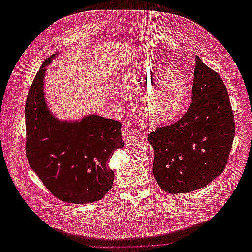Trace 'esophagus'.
Returning a JSON list of instances; mask_svg holds the SVG:
<instances>
[{
    "label": "esophagus",
    "instance_id": "1",
    "mask_svg": "<svg viewBox=\"0 0 252 252\" xmlns=\"http://www.w3.org/2000/svg\"><path fill=\"white\" fill-rule=\"evenodd\" d=\"M122 135H123V141L125 142L127 146L133 144L135 141L140 140L139 135L136 134L135 131H134L133 124L131 123L130 121H127L123 124V130H122Z\"/></svg>",
    "mask_w": 252,
    "mask_h": 252
}]
</instances>
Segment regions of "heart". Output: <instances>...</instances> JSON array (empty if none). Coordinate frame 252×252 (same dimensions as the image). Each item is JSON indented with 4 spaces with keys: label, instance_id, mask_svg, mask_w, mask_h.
<instances>
[{
    "label": "heart",
    "instance_id": "heart-1",
    "mask_svg": "<svg viewBox=\"0 0 252 252\" xmlns=\"http://www.w3.org/2000/svg\"><path fill=\"white\" fill-rule=\"evenodd\" d=\"M121 82V89L131 97L146 96L145 112L158 121L177 116L184 107L188 94L185 75L180 71L170 72L169 68L158 63H145L127 70L122 74Z\"/></svg>",
    "mask_w": 252,
    "mask_h": 252
}]
</instances>
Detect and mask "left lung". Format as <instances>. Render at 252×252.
I'll return each mask as SVG.
<instances>
[{
    "label": "left lung",
    "mask_w": 252,
    "mask_h": 252,
    "mask_svg": "<svg viewBox=\"0 0 252 252\" xmlns=\"http://www.w3.org/2000/svg\"><path fill=\"white\" fill-rule=\"evenodd\" d=\"M193 75L187 112L148 134L155 151L152 172L168 193L208 185L224 171L232 147L235 124L222 78L197 56Z\"/></svg>",
    "instance_id": "1"
}]
</instances>
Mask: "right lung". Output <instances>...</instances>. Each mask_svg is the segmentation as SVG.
<instances>
[{
	"label": "right lung",
	"instance_id": "obj_1",
	"mask_svg": "<svg viewBox=\"0 0 252 252\" xmlns=\"http://www.w3.org/2000/svg\"><path fill=\"white\" fill-rule=\"evenodd\" d=\"M53 57L44 61L27 94V161L57 199L73 204L100 201L112 186L110 158L124 146L121 122L98 116L77 123L53 118L43 94L45 67Z\"/></svg>",
	"mask_w": 252,
	"mask_h": 252
}]
</instances>
